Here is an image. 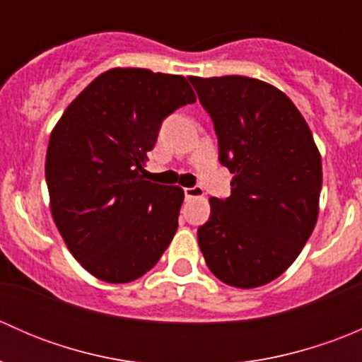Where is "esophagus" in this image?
<instances>
[{"label":"esophagus","mask_w":362,"mask_h":362,"mask_svg":"<svg viewBox=\"0 0 362 362\" xmlns=\"http://www.w3.org/2000/svg\"><path fill=\"white\" fill-rule=\"evenodd\" d=\"M184 194L185 198H202L203 189L198 187V185H194V187H185Z\"/></svg>","instance_id":"34e87169"}]
</instances>
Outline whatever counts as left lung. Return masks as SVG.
<instances>
[{
    "instance_id": "1",
    "label": "left lung",
    "mask_w": 362,
    "mask_h": 362,
    "mask_svg": "<svg viewBox=\"0 0 362 362\" xmlns=\"http://www.w3.org/2000/svg\"><path fill=\"white\" fill-rule=\"evenodd\" d=\"M214 120L231 196L210 198L198 229L206 266L221 282L254 289L282 275L319 217L322 163L312 131L286 94L242 75L189 76Z\"/></svg>"
}]
</instances>
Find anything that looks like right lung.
<instances>
[{
  "instance_id": "1",
  "label": "right lung",
  "mask_w": 362,
  "mask_h": 362,
  "mask_svg": "<svg viewBox=\"0 0 362 362\" xmlns=\"http://www.w3.org/2000/svg\"><path fill=\"white\" fill-rule=\"evenodd\" d=\"M194 101L185 76L112 68L54 126L45 159L50 211L73 257L96 279H140L173 240L184 191L145 180L144 164L164 117Z\"/></svg>"
}]
</instances>
